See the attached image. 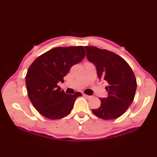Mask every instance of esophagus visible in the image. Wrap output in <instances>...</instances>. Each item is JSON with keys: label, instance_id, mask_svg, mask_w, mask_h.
Returning a JSON list of instances; mask_svg holds the SVG:
<instances>
[{"label": "esophagus", "instance_id": "obj_1", "mask_svg": "<svg viewBox=\"0 0 157 157\" xmlns=\"http://www.w3.org/2000/svg\"><path fill=\"white\" fill-rule=\"evenodd\" d=\"M83 96H85L86 98H88V99H90V98H92V96H89V95L85 94H83Z\"/></svg>", "mask_w": 157, "mask_h": 157}]
</instances>
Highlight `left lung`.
Segmentation results:
<instances>
[{
	"instance_id": "obj_1",
	"label": "left lung",
	"mask_w": 157,
	"mask_h": 157,
	"mask_svg": "<svg viewBox=\"0 0 157 157\" xmlns=\"http://www.w3.org/2000/svg\"><path fill=\"white\" fill-rule=\"evenodd\" d=\"M85 48L88 60L96 67L98 78L107 84V97L100 98L101 106L92 111L105 120L118 118L134 101L137 88L134 73L128 63L115 53L95 46Z\"/></svg>"
}]
</instances>
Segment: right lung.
Wrapping results in <instances>:
<instances>
[{"mask_svg": "<svg viewBox=\"0 0 157 157\" xmlns=\"http://www.w3.org/2000/svg\"><path fill=\"white\" fill-rule=\"evenodd\" d=\"M83 46L57 47L46 52L29 67L25 76L28 95L33 106L44 117L59 119L69 115L82 93L67 94L57 85L73 65L84 59Z\"/></svg>", "mask_w": 157, "mask_h": 157, "instance_id": "add662e5", "label": "right lung"}]
</instances>
